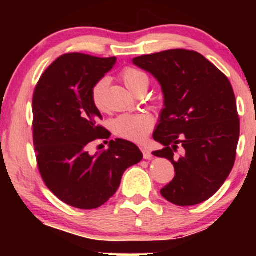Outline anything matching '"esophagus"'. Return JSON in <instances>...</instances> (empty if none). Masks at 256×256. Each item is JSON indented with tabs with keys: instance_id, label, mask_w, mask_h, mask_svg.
<instances>
[{
	"instance_id": "obj_1",
	"label": "esophagus",
	"mask_w": 256,
	"mask_h": 256,
	"mask_svg": "<svg viewBox=\"0 0 256 256\" xmlns=\"http://www.w3.org/2000/svg\"><path fill=\"white\" fill-rule=\"evenodd\" d=\"M141 150H142V152H143V157H144V160H152V152H150L149 150L146 148V146H141Z\"/></svg>"
}]
</instances>
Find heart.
Returning a JSON list of instances; mask_svg holds the SVG:
<instances>
[{
  "label": "heart",
  "instance_id": "b5f03b06",
  "mask_svg": "<svg viewBox=\"0 0 256 256\" xmlns=\"http://www.w3.org/2000/svg\"><path fill=\"white\" fill-rule=\"evenodd\" d=\"M122 80L124 85L132 90V93L143 82H148V78L144 73L138 70L128 68H124L121 73ZM110 80L107 78L100 79L93 86L92 90V100L94 106L98 110L104 112L106 110V101L104 96L108 88ZM154 126V120L149 114H122L115 118L110 122V128L113 132L118 138L129 140L132 142H141L146 138L148 132L152 130Z\"/></svg>",
  "mask_w": 256,
  "mask_h": 256
}]
</instances>
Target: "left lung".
<instances>
[{"mask_svg":"<svg viewBox=\"0 0 256 256\" xmlns=\"http://www.w3.org/2000/svg\"><path fill=\"white\" fill-rule=\"evenodd\" d=\"M132 64L150 73L163 93L152 138L164 148L152 155L169 160L176 174L160 194L178 206L208 200L236 160L240 121L230 80L204 56L180 48L136 57ZM178 144L184 154L176 159Z\"/></svg>","mask_w":256,"mask_h":256,"instance_id":"8db88e82","label":"left lung"}]
</instances>
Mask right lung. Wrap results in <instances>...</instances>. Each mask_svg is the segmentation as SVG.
I'll use <instances>...</instances> for the list:
<instances>
[{
    "instance_id": "add662e5",
    "label": "right lung",
    "mask_w": 256,
    "mask_h": 256,
    "mask_svg": "<svg viewBox=\"0 0 256 256\" xmlns=\"http://www.w3.org/2000/svg\"><path fill=\"white\" fill-rule=\"evenodd\" d=\"M116 62V57L64 54L40 76L32 99L34 144L40 172L50 191L73 208H100L113 197L128 168L141 162L134 143L116 138L94 155L87 146L108 138L94 106L92 90Z\"/></svg>"
}]
</instances>
